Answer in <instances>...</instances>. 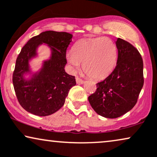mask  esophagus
<instances>
[{
  "instance_id": "1",
  "label": "esophagus",
  "mask_w": 157,
  "mask_h": 157,
  "mask_svg": "<svg viewBox=\"0 0 157 157\" xmlns=\"http://www.w3.org/2000/svg\"><path fill=\"white\" fill-rule=\"evenodd\" d=\"M76 82L77 84H82V83L84 82V80L80 79L79 77H76Z\"/></svg>"
}]
</instances>
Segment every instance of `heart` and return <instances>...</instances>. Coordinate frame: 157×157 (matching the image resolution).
I'll return each instance as SVG.
<instances>
[{
	"instance_id": "obj_1",
	"label": "heart",
	"mask_w": 157,
	"mask_h": 157,
	"mask_svg": "<svg viewBox=\"0 0 157 157\" xmlns=\"http://www.w3.org/2000/svg\"><path fill=\"white\" fill-rule=\"evenodd\" d=\"M118 56L115 43L106 37L81 40L75 44L67 60L72 70L82 62V70L91 78L98 80L108 76L113 70Z\"/></svg>"
}]
</instances>
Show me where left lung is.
I'll return each mask as SVG.
<instances>
[{
	"label": "left lung",
	"instance_id": "obj_1",
	"mask_svg": "<svg viewBox=\"0 0 157 157\" xmlns=\"http://www.w3.org/2000/svg\"><path fill=\"white\" fill-rule=\"evenodd\" d=\"M117 64L111 74L98 82L89 103L100 116L116 118L134 107L144 85L143 59L139 52L128 41L118 38Z\"/></svg>",
	"mask_w": 157,
	"mask_h": 157
}]
</instances>
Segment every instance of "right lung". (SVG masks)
<instances>
[{"label": "right lung", "mask_w": 157, "mask_h": 157, "mask_svg": "<svg viewBox=\"0 0 157 157\" xmlns=\"http://www.w3.org/2000/svg\"><path fill=\"white\" fill-rule=\"evenodd\" d=\"M72 37L67 32L47 31L32 37L23 47L16 59L13 84L18 103L26 111L47 116L63 106L70 88L76 85L75 77L64 71L67 49ZM42 43L51 47V59L44 63L40 72L31 80H24L23 75L29 71V59L36 55L37 47Z\"/></svg>", "instance_id": "obj_1"}]
</instances>
